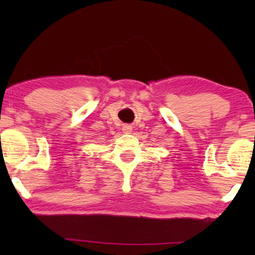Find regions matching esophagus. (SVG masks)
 <instances>
[{
  "label": "esophagus",
  "instance_id": "1",
  "mask_svg": "<svg viewBox=\"0 0 255 255\" xmlns=\"http://www.w3.org/2000/svg\"><path fill=\"white\" fill-rule=\"evenodd\" d=\"M123 131L127 132V133H130V132L132 131V127H131V125H128V124L124 125V127H123Z\"/></svg>",
  "mask_w": 255,
  "mask_h": 255
}]
</instances>
